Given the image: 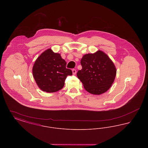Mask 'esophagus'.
I'll return each mask as SVG.
<instances>
[{
    "label": "esophagus",
    "mask_w": 148,
    "mask_h": 148,
    "mask_svg": "<svg viewBox=\"0 0 148 148\" xmlns=\"http://www.w3.org/2000/svg\"><path fill=\"white\" fill-rule=\"evenodd\" d=\"M72 72H73V74H76V73H77V71H76V70L75 69H73V70H72Z\"/></svg>",
    "instance_id": "1"
}]
</instances>
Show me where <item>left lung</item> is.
Wrapping results in <instances>:
<instances>
[{
  "label": "left lung",
  "mask_w": 148,
  "mask_h": 148,
  "mask_svg": "<svg viewBox=\"0 0 148 148\" xmlns=\"http://www.w3.org/2000/svg\"><path fill=\"white\" fill-rule=\"evenodd\" d=\"M82 69L77 77L85 89L94 95H100L109 89L113 83L116 69L114 64L104 52L98 50L85 54L80 62Z\"/></svg>",
  "instance_id": "1"
}]
</instances>
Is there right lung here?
Masks as SVG:
<instances>
[{"instance_id":"add662e5","label":"right lung","mask_w":148,"mask_h":148,"mask_svg":"<svg viewBox=\"0 0 148 148\" xmlns=\"http://www.w3.org/2000/svg\"><path fill=\"white\" fill-rule=\"evenodd\" d=\"M66 62L59 53L51 49L42 52L33 67V77L38 87L47 92L62 89L67 76L72 75V71L66 68Z\"/></svg>"}]
</instances>
